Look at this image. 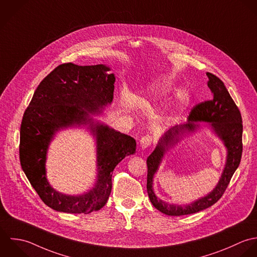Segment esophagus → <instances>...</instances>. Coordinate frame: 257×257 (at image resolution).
Here are the masks:
<instances>
[{
	"label": "esophagus",
	"instance_id": "34e87169",
	"mask_svg": "<svg viewBox=\"0 0 257 257\" xmlns=\"http://www.w3.org/2000/svg\"><path fill=\"white\" fill-rule=\"evenodd\" d=\"M153 143V138L152 136L150 135H147L145 137H143L141 140H140V144L142 146L143 149H146V148H149Z\"/></svg>",
	"mask_w": 257,
	"mask_h": 257
}]
</instances>
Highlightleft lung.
Wrapping results in <instances>:
<instances>
[{
	"label": "left lung",
	"mask_w": 257,
	"mask_h": 257,
	"mask_svg": "<svg viewBox=\"0 0 257 257\" xmlns=\"http://www.w3.org/2000/svg\"><path fill=\"white\" fill-rule=\"evenodd\" d=\"M208 77L207 86L213 93V97L204 100L190 110L188 121L182 125L170 128L161 139L156 150L148 158V194L153 205L165 214L179 216L191 214L203 210L219 200L227 188L230 179L238 168L242 155V118L239 108L230 96L223 82L211 73ZM194 121H208L228 148V161L224 173L217 187L206 197L187 206H175L158 200L152 190V178L163 154L170 145L177 142V136L184 130H193Z\"/></svg>",
	"instance_id": "obj_1"
}]
</instances>
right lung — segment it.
I'll return each instance as SVG.
<instances>
[{"mask_svg":"<svg viewBox=\"0 0 257 257\" xmlns=\"http://www.w3.org/2000/svg\"><path fill=\"white\" fill-rule=\"evenodd\" d=\"M103 65L66 63L54 69L37 87L24 112L20 130V162L30 183L49 207L67 213H90L106 203L116 165L136 153V141L106 125L93 123L87 111L111 102L114 76ZM72 124H89L98 144L96 186L86 195L71 197L53 190L45 178L44 162L53 134Z\"/></svg>","mask_w":257,"mask_h":257,"instance_id":"add662e5","label":"right lung"}]
</instances>
